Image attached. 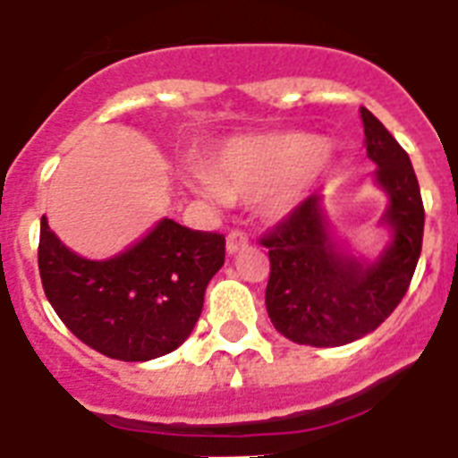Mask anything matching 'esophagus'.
<instances>
[{"mask_svg": "<svg viewBox=\"0 0 458 458\" xmlns=\"http://www.w3.org/2000/svg\"><path fill=\"white\" fill-rule=\"evenodd\" d=\"M245 245H248V236H245V232H241V229L229 232V236H226V252H229V255L243 250Z\"/></svg>", "mask_w": 458, "mask_h": 458, "instance_id": "34e87169", "label": "esophagus"}]
</instances>
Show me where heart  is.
Here are the masks:
<instances>
[{
  "label": "heart",
  "mask_w": 458,
  "mask_h": 458,
  "mask_svg": "<svg viewBox=\"0 0 458 458\" xmlns=\"http://www.w3.org/2000/svg\"><path fill=\"white\" fill-rule=\"evenodd\" d=\"M325 138L313 133L245 135L215 152L213 168L191 165L187 177L210 201H257L264 215L285 217L300 206L325 165Z\"/></svg>",
  "instance_id": "heart-1"
}]
</instances>
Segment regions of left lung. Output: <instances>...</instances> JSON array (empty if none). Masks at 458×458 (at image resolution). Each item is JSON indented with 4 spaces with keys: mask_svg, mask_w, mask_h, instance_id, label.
I'll return each mask as SVG.
<instances>
[{
    "mask_svg": "<svg viewBox=\"0 0 458 458\" xmlns=\"http://www.w3.org/2000/svg\"><path fill=\"white\" fill-rule=\"evenodd\" d=\"M360 116L374 180L388 194L381 222L393 238L374 262L344 255L318 194L259 238L271 262L267 313L294 344L342 346L377 330L405 297L421 255L424 201L410 157L369 109L360 107Z\"/></svg>",
    "mask_w": 458,
    "mask_h": 458,
    "instance_id": "1",
    "label": "left lung"
}]
</instances>
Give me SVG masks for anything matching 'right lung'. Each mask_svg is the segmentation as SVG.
Masks as SVG:
<instances>
[{
    "instance_id": "1",
    "label": "right lung",
    "mask_w": 458,
    "mask_h": 458,
    "mask_svg": "<svg viewBox=\"0 0 458 458\" xmlns=\"http://www.w3.org/2000/svg\"><path fill=\"white\" fill-rule=\"evenodd\" d=\"M225 264V236L161 220L112 259H84L41 217L39 276L67 330L114 360L145 362L175 351L203 311Z\"/></svg>"
}]
</instances>
